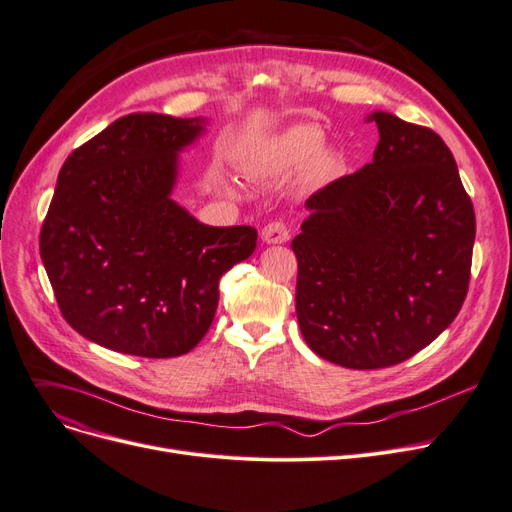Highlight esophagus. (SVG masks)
I'll return each mask as SVG.
<instances>
[{
	"label": "esophagus",
	"mask_w": 512,
	"mask_h": 512,
	"mask_svg": "<svg viewBox=\"0 0 512 512\" xmlns=\"http://www.w3.org/2000/svg\"><path fill=\"white\" fill-rule=\"evenodd\" d=\"M261 238L268 244H284L288 238H291V230H288L284 221H272V224H268L261 230Z\"/></svg>",
	"instance_id": "1"
}]
</instances>
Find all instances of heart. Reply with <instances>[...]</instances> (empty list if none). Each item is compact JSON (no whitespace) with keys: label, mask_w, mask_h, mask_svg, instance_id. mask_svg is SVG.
Returning <instances> with one entry per match:
<instances>
[{"label":"heart","mask_w":512,"mask_h":512,"mask_svg":"<svg viewBox=\"0 0 512 512\" xmlns=\"http://www.w3.org/2000/svg\"><path fill=\"white\" fill-rule=\"evenodd\" d=\"M324 142V131L318 125H295L291 129H286L278 140H274L263 152L255 154V157H249V161L244 163V171H247L249 177H255V180H268V177H278L282 173H288L291 169L303 165L308 157L314 151L317 152L314 158L311 156L309 165H307V177L309 180H324V177L335 167V157L332 152L318 147ZM219 186H224L226 190L228 184L221 182Z\"/></svg>","instance_id":"heart-1"}]
</instances>
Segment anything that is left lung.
I'll use <instances>...</instances> for the list:
<instances>
[{
    "instance_id": "left-lung-1",
    "label": "left lung",
    "mask_w": 512,
    "mask_h": 512,
    "mask_svg": "<svg viewBox=\"0 0 512 512\" xmlns=\"http://www.w3.org/2000/svg\"><path fill=\"white\" fill-rule=\"evenodd\" d=\"M368 165L311 194L293 240L297 320L309 349L353 370L412 358L446 330L469 291L475 211L437 133L368 115Z\"/></svg>"
}]
</instances>
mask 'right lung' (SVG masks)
I'll list each match as a JSON object with an SVG mask.
<instances>
[{
  "mask_svg": "<svg viewBox=\"0 0 512 512\" xmlns=\"http://www.w3.org/2000/svg\"><path fill=\"white\" fill-rule=\"evenodd\" d=\"M205 119L133 113L64 161L39 253L64 320L106 349L175 358L213 322L219 278L257 247L251 226L213 228L177 205V154Z\"/></svg>",
  "mask_w": 512,
  "mask_h": 512,
  "instance_id": "right-lung-1",
  "label": "right lung"
}]
</instances>
